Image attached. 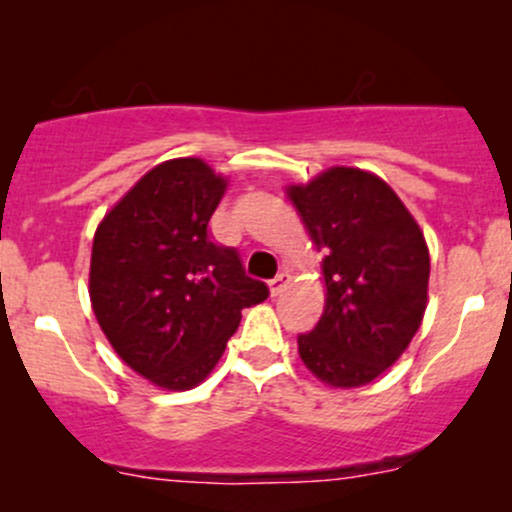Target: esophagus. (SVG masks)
Wrapping results in <instances>:
<instances>
[{
  "mask_svg": "<svg viewBox=\"0 0 512 512\" xmlns=\"http://www.w3.org/2000/svg\"><path fill=\"white\" fill-rule=\"evenodd\" d=\"M289 281H291V274L289 272H279L274 276L272 281H269V291H272V296H279L281 291L286 289V286H289Z\"/></svg>",
  "mask_w": 512,
  "mask_h": 512,
  "instance_id": "obj_1",
  "label": "esophagus"
}]
</instances>
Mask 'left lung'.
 Here are the masks:
<instances>
[{
	"instance_id": "8db88e82",
	"label": "left lung",
	"mask_w": 512,
	"mask_h": 512,
	"mask_svg": "<svg viewBox=\"0 0 512 512\" xmlns=\"http://www.w3.org/2000/svg\"><path fill=\"white\" fill-rule=\"evenodd\" d=\"M322 252L325 313L298 354L332 387L368 385L404 354L424 320L431 260L419 223L392 187L358 168H330L289 187Z\"/></svg>"
}]
</instances>
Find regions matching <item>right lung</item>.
Wrapping results in <instances>:
<instances>
[{
    "label": "right lung",
    "instance_id": "1",
    "mask_svg": "<svg viewBox=\"0 0 512 512\" xmlns=\"http://www.w3.org/2000/svg\"><path fill=\"white\" fill-rule=\"evenodd\" d=\"M223 192L226 180L202 158L166 161L105 214L93 238L88 293L98 325L129 368L166 390L202 383L240 310L269 296L238 250L211 238Z\"/></svg>",
    "mask_w": 512,
    "mask_h": 512
}]
</instances>
